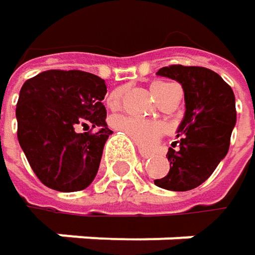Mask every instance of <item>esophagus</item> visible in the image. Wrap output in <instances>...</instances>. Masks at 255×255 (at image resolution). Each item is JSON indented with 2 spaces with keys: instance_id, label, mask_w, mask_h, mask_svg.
Here are the masks:
<instances>
[{
  "instance_id": "esophagus-1",
  "label": "esophagus",
  "mask_w": 255,
  "mask_h": 255,
  "mask_svg": "<svg viewBox=\"0 0 255 255\" xmlns=\"http://www.w3.org/2000/svg\"><path fill=\"white\" fill-rule=\"evenodd\" d=\"M138 152H140V156H141L143 159H146V158H149V156H150V152H149V150H144V149H140Z\"/></svg>"
}]
</instances>
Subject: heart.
I'll use <instances>...</instances> for the list:
<instances>
[{"label": "heart", "mask_w": 255, "mask_h": 255, "mask_svg": "<svg viewBox=\"0 0 255 255\" xmlns=\"http://www.w3.org/2000/svg\"><path fill=\"white\" fill-rule=\"evenodd\" d=\"M168 87H170V84H165V82H155L150 87L152 96L155 97L156 102L161 100V97L164 96V93L167 91ZM123 94H124V88H118V90L112 91L108 96V106L111 109L120 108ZM112 126L117 131H123L138 147H144V149L152 147L158 141V138L164 134V129H165L164 124H161L158 121H147V120H140V118L127 117V115L115 117L112 120Z\"/></svg>", "instance_id": "obj_1"}]
</instances>
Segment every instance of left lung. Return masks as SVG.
Instances as JSON below:
<instances>
[{
  "instance_id": "obj_1",
  "label": "left lung",
  "mask_w": 255,
  "mask_h": 255,
  "mask_svg": "<svg viewBox=\"0 0 255 255\" xmlns=\"http://www.w3.org/2000/svg\"><path fill=\"white\" fill-rule=\"evenodd\" d=\"M156 75L177 81L184 91V117L177 128L179 149H168L170 171L158 187L184 192L210 177L228 155L236 124L233 90L219 74L199 66L173 65Z\"/></svg>"
}]
</instances>
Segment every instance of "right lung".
Segmentation results:
<instances>
[{"label": "right lung", "mask_w": 255, "mask_h": 255, "mask_svg": "<svg viewBox=\"0 0 255 255\" xmlns=\"http://www.w3.org/2000/svg\"><path fill=\"white\" fill-rule=\"evenodd\" d=\"M105 79L82 71H45L27 79L16 106L17 138L36 177L59 192L88 187L112 131L105 121ZM96 129L94 133H77Z\"/></svg>", "instance_id": "obj_1"}]
</instances>
